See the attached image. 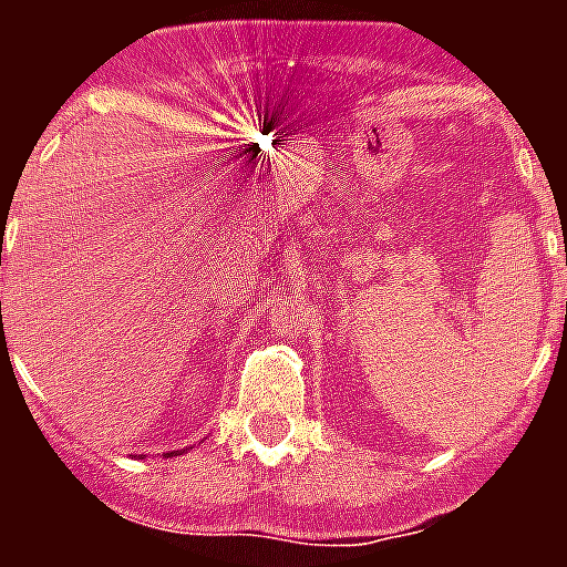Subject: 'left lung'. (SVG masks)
<instances>
[{
    "label": "left lung",
    "instance_id": "1",
    "mask_svg": "<svg viewBox=\"0 0 567 567\" xmlns=\"http://www.w3.org/2000/svg\"><path fill=\"white\" fill-rule=\"evenodd\" d=\"M565 261H567V238H565Z\"/></svg>",
    "mask_w": 567,
    "mask_h": 567
}]
</instances>
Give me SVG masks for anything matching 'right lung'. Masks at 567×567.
<instances>
[{"instance_id": "add662e5", "label": "right lung", "mask_w": 567, "mask_h": 567, "mask_svg": "<svg viewBox=\"0 0 567 567\" xmlns=\"http://www.w3.org/2000/svg\"><path fill=\"white\" fill-rule=\"evenodd\" d=\"M0 265H2V249H0ZM176 453H182V450H176ZM164 456H171V453H164Z\"/></svg>"}]
</instances>
